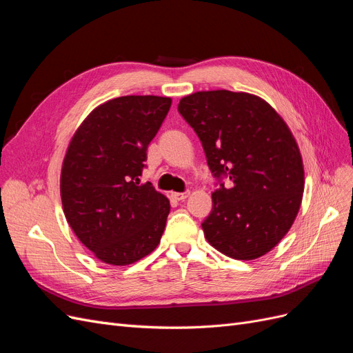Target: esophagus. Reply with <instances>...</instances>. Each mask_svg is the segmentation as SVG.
Returning a JSON list of instances; mask_svg holds the SVG:
<instances>
[{
	"mask_svg": "<svg viewBox=\"0 0 353 353\" xmlns=\"http://www.w3.org/2000/svg\"><path fill=\"white\" fill-rule=\"evenodd\" d=\"M188 194H190V191H184V193H172L170 196H172L175 200L181 201V200H185L188 197Z\"/></svg>",
	"mask_w": 353,
	"mask_h": 353,
	"instance_id": "esophagus-1",
	"label": "esophagus"
}]
</instances>
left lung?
Listing matches in <instances>:
<instances>
[{
  "label": "left lung",
  "mask_w": 353,
  "mask_h": 353,
  "mask_svg": "<svg viewBox=\"0 0 353 353\" xmlns=\"http://www.w3.org/2000/svg\"><path fill=\"white\" fill-rule=\"evenodd\" d=\"M178 112L200 138L218 179L212 212L201 222L206 240L239 261L268 253L293 225L305 187L288 126L265 100L227 90L187 95Z\"/></svg>",
  "instance_id": "8db88e82"
}]
</instances>
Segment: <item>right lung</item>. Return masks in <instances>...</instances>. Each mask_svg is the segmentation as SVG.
Here are the masks:
<instances>
[{
  "label": "right lung",
  "mask_w": 353,
  "mask_h": 353,
  "mask_svg": "<svg viewBox=\"0 0 353 353\" xmlns=\"http://www.w3.org/2000/svg\"><path fill=\"white\" fill-rule=\"evenodd\" d=\"M170 104L157 95L105 101L68 147L60 178L63 210L81 243L104 263H134L160 243L169 200L140 176Z\"/></svg>",
  "instance_id": "right-lung-1"
}]
</instances>
